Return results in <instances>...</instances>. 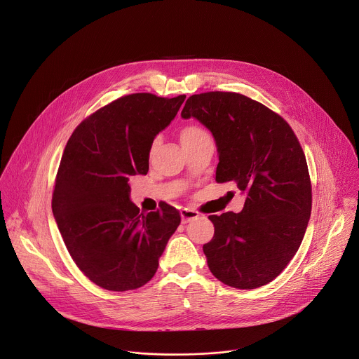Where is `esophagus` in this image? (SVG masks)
<instances>
[{
  "instance_id": "34e87169",
  "label": "esophagus",
  "mask_w": 359,
  "mask_h": 359,
  "mask_svg": "<svg viewBox=\"0 0 359 359\" xmlns=\"http://www.w3.org/2000/svg\"><path fill=\"white\" fill-rule=\"evenodd\" d=\"M180 216H182V222H183V223H187V222H190V220L197 219L200 215H198V212H196V210H193V209H182V210H180Z\"/></svg>"
}]
</instances>
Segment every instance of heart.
<instances>
[{
  "mask_svg": "<svg viewBox=\"0 0 359 359\" xmlns=\"http://www.w3.org/2000/svg\"><path fill=\"white\" fill-rule=\"evenodd\" d=\"M203 133H206V132H204L200 126H197V125H187L180 132V140L186 142V140L193 139V137H196L198 135H203Z\"/></svg>",
  "mask_w": 359,
  "mask_h": 359,
  "instance_id": "1",
  "label": "heart"
}]
</instances>
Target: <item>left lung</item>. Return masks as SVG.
<instances>
[{"label": "left lung", "instance_id": "left-lung-1", "mask_svg": "<svg viewBox=\"0 0 359 359\" xmlns=\"http://www.w3.org/2000/svg\"><path fill=\"white\" fill-rule=\"evenodd\" d=\"M215 136L216 182L247 191L244 209L209 216L215 236L203 245L213 276L241 290L273 281L295 255L311 216V180L291 126L260 102L236 92L191 95L182 118Z\"/></svg>", "mask_w": 359, "mask_h": 359}]
</instances>
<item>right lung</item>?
I'll return each mask as SVG.
<instances>
[{
	"label": "right lung",
	"instance_id": "obj_1",
	"mask_svg": "<svg viewBox=\"0 0 359 359\" xmlns=\"http://www.w3.org/2000/svg\"><path fill=\"white\" fill-rule=\"evenodd\" d=\"M184 97L121 96L82 121L65 146L53 213L72 260L100 288L128 291L150 281L180 224L179 210L166 203L140 213L128 182L147 173L153 139Z\"/></svg>",
	"mask_w": 359,
	"mask_h": 359
}]
</instances>
